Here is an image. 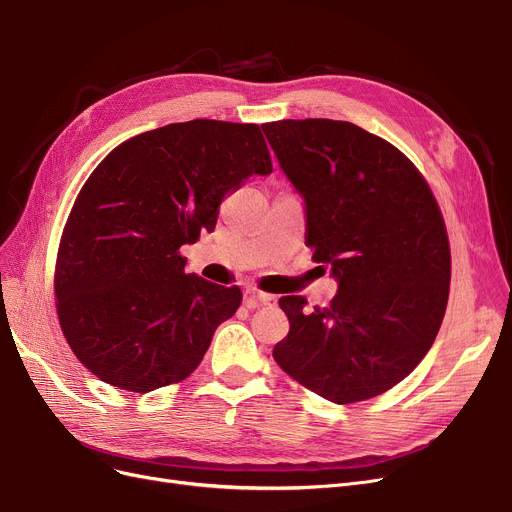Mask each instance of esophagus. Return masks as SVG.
Segmentation results:
<instances>
[{"label":"esophagus","instance_id":"esophagus-1","mask_svg":"<svg viewBox=\"0 0 512 512\" xmlns=\"http://www.w3.org/2000/svg\"><path fill=\"white\" fill-rule=\"evenodd\" d=\"M247 305L249 307H259V305H276V297L274 294H267V292H261V290H255V288H249L247 290Z\"/></svg>","mask_w":512,"mask_h":512}]
</instances>
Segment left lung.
I'll return each instance as SVG.
<instances>
[{"label": "left lung", "mask_w": 512, "mask_h": 512, "mask_svg": "<svg viewBox=\"0 0 512 512\" xmlns=\"http://www.w3.org/2000/svg\"><path fill=\"white\" fill-rule=\"evenodd\" d=\"M305 201V245L338 292L290 321L274 346L290 378L336 405L378 396L421 363L442 326L450 247L440 207L411 161L351 122L307 118L261 126Z\"/></svg>", "instance_id": "obj_1"}]
</instances>
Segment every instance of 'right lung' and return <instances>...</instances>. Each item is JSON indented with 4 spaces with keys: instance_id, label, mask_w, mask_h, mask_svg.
Instances as JSON below:
<instances>
[{
    "instance_id": "add662e5",
    "label": "right lung",
    "mask_w": 512,
    "mask_h": 512,
    "mask_svg": "<svg viewBox=\"0 0 512 512\" xmlns=\"http://www.w3.org/2000/svg\"><path fill=\"white\" fill-rule=\"evenodd\" d=\"M272 170L257 124L220 120L143 132L95 168L60 240L56 307L101 382L145 394L197 369L242 292L186 274L180 247L215 228L228 193Z\"/></svg>"
}]
</instances>
